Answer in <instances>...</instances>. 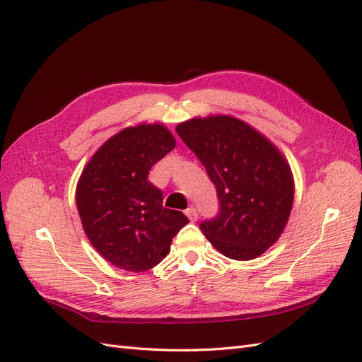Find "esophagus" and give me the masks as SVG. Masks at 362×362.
Here are the masks:
<instances>
[{
    "label": "esophagus",
    "mask_w": 362,
    "mask_h": 362,
    "mask_svg": "<svg viewBox=\"0 0 362 362\" xmlns=\"http://www.w3.org/2000/svg\"><path fill=\"white\" fill-rule=\"evenodd\" d=\"M185 216H187L192 222H196V218H198V211H196V208L190 206L185 210Z\"/></svg>",
    "instance_id": "1"
}]
</instances>
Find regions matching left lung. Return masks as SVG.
<instances>
[{
  "instance_id": "8db88e82",
  "label": "left lung",
  "mask_w": 362,
  "mask_h": 362,
  "mask_svg": "<svg viewBox=\"0 0 362 362\" xmlns=\"http://www.w3.org/2000/svg\"><path fill=\"white\" fill-rule=\"evenodd\" d=\"M177 133L206 169L221 201L204 235L222 255L249 261L275 245L287 226L294 178L278 146L231 115L193 117Z\"/></svg>"
}]
</instances>
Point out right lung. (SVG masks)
<instances>
[{"instance_id": "right-lung-1", "label": "right lung", "mask_w": 362, "mask_h": 362, "mask_svg": "<svg viewBox=\"0 0 362 362\" xmlns=\"http://www.w3.org/2000/svg\"><path fill=\"white\" fill-rule=\"evenodd\" d=\"M175 144L161 122L127 127L98 148L76 182L84 233L119 269L137 273L156 267L189 223L181 211L163 206L161 192L148 181L151 168Z\"/></svg>"}]
</instances>
